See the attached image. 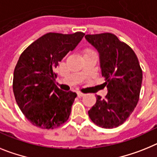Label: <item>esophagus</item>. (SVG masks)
Instances as JSON below:
<instances>
[{
  "label": "esophagus",
  "instance_id": "esophagus-1",
  "mask_svg": "<svg viewBox=\"0 0 157 157\" xmlns=\"http://www.w3.org/2000/svg\"><path fill=\"white\" fill-rule=\"evenodd\" d=\"M77 95H78L79 97H83V96H84V95H85V94L83 93V92H77Z\"/></svg>",
  "mask_w": 157,
  "mask_h": 157
}]
</instances>
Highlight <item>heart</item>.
I'll list each match as a JSON object with an SVG mask.
<instances>
[{"mask_svg":"<svg viewBox=\"0 0 157 157\" xmlns=\"http://www.w3.org/2000/svg\"><path fill=\"white\" fill-rule=\"evenodd\" d=\"M92 52H94V51L92 50H91V49H85V50H84V54H88V53H92Z\"/></svg>","mask_w":157,"mask_h":157,"instance_id":"b5f03b06","label":"heart"}]
</instances>
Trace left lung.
<instances>
[{
    "label": "left lung",
    "instance_id": "left-lung-1",
    "mask_svg": "<svg viewBox=\"0 0 157 157\" xmlns=\"http://www.w3.org/2000/svg\"><path fill=\"white\" fill-rule=\"evenodd\" d=\"M85 39L98 50L102 76L107 88L105 99L96 95L88 111L92 122L105 129L125 122L137 106L142 82V70L134 51L111 33L86 35Z\"/></svg>",
    "mask_w": 157,
    "mask_h": 157
}]
</instances>
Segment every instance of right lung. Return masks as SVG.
<instances>
[{"label": "right lung", "instance_id": "add662e5", "mask_svg": "<svg viewBox=\"0 0 157 157\" xmlns=\"http://www.w3.org/2000/svg\"><path fill=\"white\" fill-rule=\"evenodd\" d=\"M84 33H46L20 56L13 74L15 99L24 116L41 129H54L69 118L76 92L55 84L54 69L84 37Z\"/></svg>", "mask_w": 157, "mask_h": 157}]
</instances>
